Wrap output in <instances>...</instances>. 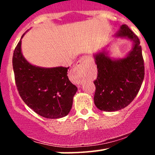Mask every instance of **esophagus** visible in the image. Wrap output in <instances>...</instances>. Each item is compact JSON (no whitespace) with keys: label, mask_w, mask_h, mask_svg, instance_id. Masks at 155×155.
Listing matches in <instances>:
<instances>
[{"label":"esophagus","mask_w":155,"mask_h":155,"mask_svg":"<svg viewBox=\"0 0 155 155\" xmlns=\"http://www.w3.org/2000/svg\"><path fill=\"white\" fill-rule=\"evenodd\" d=\"M87 58L86 56H83L80 58V60L77 62V63L76 64L75 67H74V71L77 74H79L80 75L78 78V81L79 83H81L83 81V76L82 74L84 72L85 69L87 68Z\"/></svg>","instance_id":"34e87169"}]
</instances>
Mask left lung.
<instances>
[{
	"mask_svg": "<svg viewBox=\"0 0 155 155\" xmlns=\"http://www.w3.org/2000/svg\"><path fill=\"white\" fill-rule=\"evenodd\" d=\"M117 36L130 39L134 45L123 59L111 60L105 51L95 55L97 76L94 81V103L104 111H118L128 106L139 92L144 78V61L139 38L126 25L121 26Z\"/></svg>",
	"mask_w": 155,
	"mask_h": 155,
	"instance_id": "left-lung-1",
	"label": "left lung"
}]
</instances>
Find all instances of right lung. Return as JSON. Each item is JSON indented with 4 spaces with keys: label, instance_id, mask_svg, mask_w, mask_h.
<instances>
[{
    "label": "right lung",
    "instance_id": "obj_1",
    "mask_svg": "<svg viewBox=\"0 0 155 155\" xmlns=\"http://www.w3.org/2000/svg\"><path fill=\"white\" fill-rule=\"evenodd\" d=\"M21 42L15 47L12 58L16 86L21 98L45 118L66 116L77 91L67 76L69 67L44 68L31 65L22 54Z\"/></svg>",
    "mask_w": 155,
    "mask_h": 155
}]
</instances>
